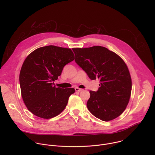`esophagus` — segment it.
Returning a JSON list of instances; mask_svg holds the SVG:
<instances>
[{
    "mask_svg": "<svg viewBox=\"0 0 155 155\" xmlns=\"http://www.w3.org/2000/svg\"><path fill=\"white\" fill-rule=\"evenodd\" d=\"M75 90L76 91H78V92H80V91H83V89H80V88H78V87H77L75 88Z\"/></svg>",
    "mask_w": 155,
    "mask_h": 155,
    "instance_id": "esophagus-1",
    "label": "esophagus"
}]
</instances>
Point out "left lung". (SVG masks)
<instances>
[{
  "label": "left lung",
  "instance_id": "1",
  "mask_svg": "<svg viewBox=\"0 0 155 155\" xmlns=\"http://www.w3.org/2000/svg\"><path fill=\"white\" fill-rule=\"evenodd\" d=\"M75 62L91 80L100 79V87L90 91L86 105L96 118L108 121L118 117L130 97L132 80L127 65L115 53L101 46L72 49Z\"/></svg>",
  "mask_w": 155,
  "mask_h": 155
}]
</instances>
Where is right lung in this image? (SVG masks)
I'll list each match as a JSON object with an SVG mask.
<instances>
[{
	"mask_svg": "<svg viewBox=\"0 0 155 155\" xmlns=\"http://www.w3.org/2000/svg\"><path fill=\"white\" fill-rule=\"evenodd\" d=\"M74 59L71 48L54 45L38 48L27 56L21 69L19 83L22 98L31 113L50 119L64 110L75 89L56 87L53 81Z\"/></svg>",
	"mask_w": 155,
	"mask_h": 155,
	"instance_id": "right-lung-1",
	"label": "right lung"
}]
</instances>
